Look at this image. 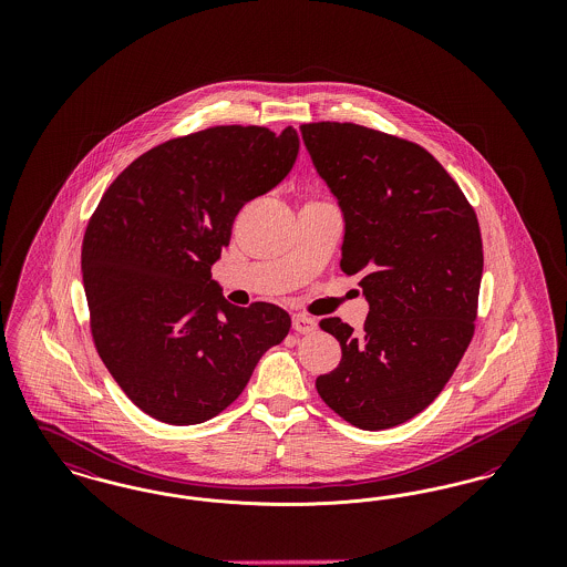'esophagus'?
Masks as SVG:
<instances>
[{
    "mask_svg": "<svg viewBox=\"0 0 567 567\" xmlns=\"http://www.w3.org/2000/svg\"><path fill=\"white\" fill-rule=\"evenodd\" d=\"M293 329L297 333H312L317 329V321L306 317V315H296L293 317Z\"/></svg>",
    "mask_w": 567,
    "mask_h": 567,
    "instance_id": "1",
    "label": "esophagus"
}]
</instances>
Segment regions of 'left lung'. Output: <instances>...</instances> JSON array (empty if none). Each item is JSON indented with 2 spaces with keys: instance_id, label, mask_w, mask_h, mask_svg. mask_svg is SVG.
<instances>
[{
  "instance_id": "8db88e82",
  "label": "left lung",
  "mask_w": 567,
  "mask_h": 567,
  "mask_svg": "<svg viewBox=\"0 0 567 567\" xmlns=\"http://www.w3.org/2000/svg\"><path fill=\"white\" fill-rule=\"evenodd\" d=\"M344 215L340 268L359 274L370 315L321 329L340 365L317 378L324 404L359 430L402 425L440 395L467 351L483 278L474 208L423 146L354 123L299 127Z\"/></svg>"
}]
</instances>
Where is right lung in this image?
<instances>
[{
	"label": "right lung",
	"instance_id": "obj_1",
	"mask_svg": "<svg viewBox=\"0 0 567 567\" xmlns=\"http://www.w3.org/2000/svg\"><path fill=\"white\" fill-rule=\"evenodd\" d=\"M299 135L218 125L167 140L127 165L82 240L95 349L148 416L195 425L238 400L291 317L266 301L229 303L210 268L246 202L293 167Z\"/></svg>",
	"mask_w": 567,
	"mask_h": 567
}]
</instances>
